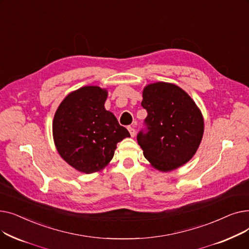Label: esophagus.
<instances>
[{
	"mask_svg": "<svg viewBox=\"0 0 249 249\" xmlns=\"http://www.w3.org/2000/svg\"><path fill=\"white\" fill-rule=\"evenodd\" d=\"M128 130H129V132H130V135H131V137H134L135 134H136L135 129H134L133 127H131V126H129V127H128Z\"/></svg>",
	"mask_w": 249,
	"mask_h": 249,
	"instance_id": "1",
	"label": "esophagus"
}]
</instances>
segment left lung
Segmentation results:
<instances>
[{
	"mask_svg": "<svg viewBox=\"0 0 249 249\" xmlns=\"http://www.w3.org/2000/svg\"><path fill=\"white\" fill-rule=\"evenodd\" d=\"M148 132L138 144L150 165L162 173L178 169L197 152L204 134V117L187 91L175 84L156 82L142 89Z\"/></svg>",
	"mask_w": 249,
	"mask_h": 249,
	"instance_id": "1",
	"label": "left lung"
}]
</instances>
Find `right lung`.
<instances>
[{"label": "right lung", "mask_w": 249, "mask_h": 249, "mask_svg": "<svg viewBox=\"0 0 249 249\" xmlns=\"http://www.w3.org/2000/svg\"><path fill=\"white\" fill-rule=\"evenodd\" d=\"M108 89L86 86L65 97L52 121L60 158L84 174L101 172L112 160L117 143L130 137L115 115L105 109Z\"/></svg>", "instance_id": "1"}]
</instances>
